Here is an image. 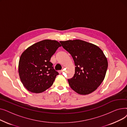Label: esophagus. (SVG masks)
<instances>
[{
	"label": "esophagus",
	"mask_w": 127,
	"mask_h": 127,
	"mask_svg": "<svg viewBox=\"0 0 127 127\" xmlns=\"http://www.w3.org/2000/svg\"><path fill=\"white\" fill-rule=\"evenodd\" d=\"M59 72L60 74H61V73L63 72V70H60L59 71Z\"/></svg>",
	"instance_id": "obj_1"
}]
</instances>
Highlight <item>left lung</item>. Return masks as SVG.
<instances>
[{"instance_id": "1", "label": "left lung", "mask_w": 127, "mask_h": 127, "mask_svg": "<svg viewBox=\"0 0 127 127\" xmlns=\"http://www.w3.org/2000/svg\"><path fill=\"white\" fill-rule=\"evenodd\" d=\"M60 42L71 55L76 66L74 76L68 79L70 87L81 95L95 91L102 82L108 68L103 51L96 45L80 39Z\"/></svg>"}]
</instances>
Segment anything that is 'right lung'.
Returning <instances> with one entry per match:
<instances>
[{"mask_svg": "<svg viewBox=\"0 0 127 127\" xmlns=\"http://www.w3.org/2000/svg\"><path fill=\"white\" fill-rule=\"evenodd\" d=\"M60 46L57 41L45 39L32 45L22 53L18 72L23 85L29 91L40 93L53 84L59 72L50 60Z\"/></svg>", "mask_w": 127, "mask_h": 127, "instance_id": "1", "label": "right lung"}]
</instances>
